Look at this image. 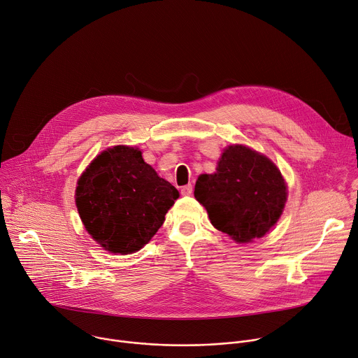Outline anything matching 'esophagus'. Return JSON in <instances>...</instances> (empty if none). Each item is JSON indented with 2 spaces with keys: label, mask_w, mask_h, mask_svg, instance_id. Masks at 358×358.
<instances>
[{
  "label": "esophagus",
  "mask_w": 358,
  "mask_h": 358,
  "mask_svg": "<svg viewBox=\"0 0 358 358\" xmlns=\"http://www.w3.org/2000/svg\"><path fill=\"white\" fill-rule=\"evenodd\" d=\"M181 194H182V195H185V196H189V195L192 194V185H191V184L184 185V187L181 188Z\"/></svg>",
  "instance_id": "1"
}]
</instances>
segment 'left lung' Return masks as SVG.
Masks as SVG:
<instances>
[{
	"label": "left lung",
	"instance_id": "8db88e82",
	"mask_svg": "<svg viewBox=\"0 0 358 358\" xmlns=\"http://www.w3.org/2000/svg\"><path fill=\"white\" fill-rule=\"evenodd\" d=\"M194 195L217 230L246 243L264 236L278 220L287 187L273 162L236 145L223 152L215 174L198 177Z\"/></svg>",
	"mask_w": 358,
	"mask_h": 358
}]
</instances>
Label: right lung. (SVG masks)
<instances>
[{
  "label": "right lung",
  "instance_id": "obj_1",
  "mask_svg": "<svg viewBox=\"0 0 358 358\" xmlns=\"http://www.w3.org/2000/svg\"><path fill=\"white\" fill-rule=\"evenodd\" d=\"M77 184L76 203L85 229L105 250L119 255L141 250L178 198L142 152L128 146L102 152Z\"/></svg>",
  "mask_w": 358,
  "mask_h": 358
}]
</instances>
